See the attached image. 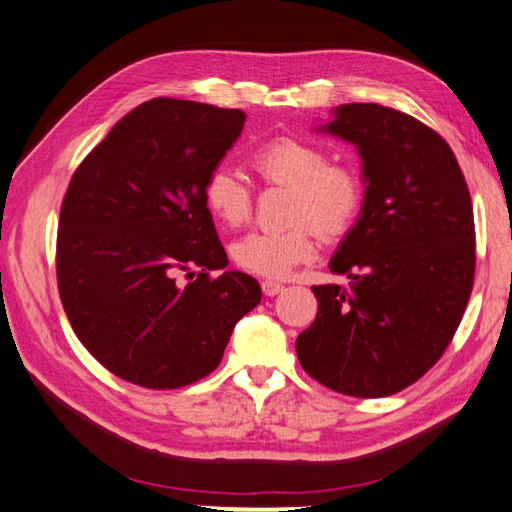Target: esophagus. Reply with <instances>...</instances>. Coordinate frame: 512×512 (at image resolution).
<instances>
[{"instance_id": "esophagus-1", "label": "esophagus", "mask_w": 512, "mask_h": 512, "mask_svg": "<svg viewBox=\"0 0 512 512\" xmlns=\"http://www.w3.org/2000/svg\"><path fill=\"white\" fill-rule=\"evenodd\" d=\"M283 290H285V285L279 283V281H270V279L261 281V292H264L266 296H277Z\"/></svg>"}]
</instances>
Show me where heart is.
<instances>
[{"label": "heart", "instance_id": "heart-1", "mask_svg": "<svg viewBox=\"0 0 512 512\" xmlns=\"http://www.w3.org/2000/svg\"><path fill=\"white\" fill-rule=\"evenodd\" d=\"M251 163L270 185L290 189L288 220L281 231H255L231 246L237 266L261 277H285L314 255V233L342 235L362 205V181L347 165H331L329 154L310 141L277 137L261 144ZM211 216L224 227H242L251 218L253 194L231 168L211 170L202 187Z\"/></svg>", "mask_w": 512, "mask_h": 512}]
</instances>
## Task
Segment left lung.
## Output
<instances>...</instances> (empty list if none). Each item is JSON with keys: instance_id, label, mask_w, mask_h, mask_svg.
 Instances as JSON below:
<instances>
[{"instance_id": "1", "label": "left lung", "mask_w": 512, "mask_h": 512, "mask_svg": "<svg viewBox=\"0 0 512 512\" xmlns=\"http://www.w3.org/2000/svg\"><path fill=\"white\" fill-rule=\"evenodd\" d=\"M360 152L364 202L329 261L347 285H314L318 314L296 355L342 395L388 397L438 362L473 288L471 196L447 141L382 104H342L318 126Z\"/></svg>"}]
</instances>
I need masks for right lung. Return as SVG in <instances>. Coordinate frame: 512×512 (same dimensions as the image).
<instances>
[{
  "mask_svg": "<svg viewBox=\"0 0 512 512\" xmlns=\"http://www.w3.org/2000/svg\"><path fill=\"white\" fill-rule=\"evenodd\" d=\"M244 122L240 109L154 98L124 115L71 176L58 222V292L78 340L130 384L198 382L261 301L246 272L209 277L229 259L202 187Z\"/></svg>",
  "mask_w": 512,
  "mask_h": 512,
  "instance_id": "obj_1",
  "label": "right lung"
}]
</instances>
